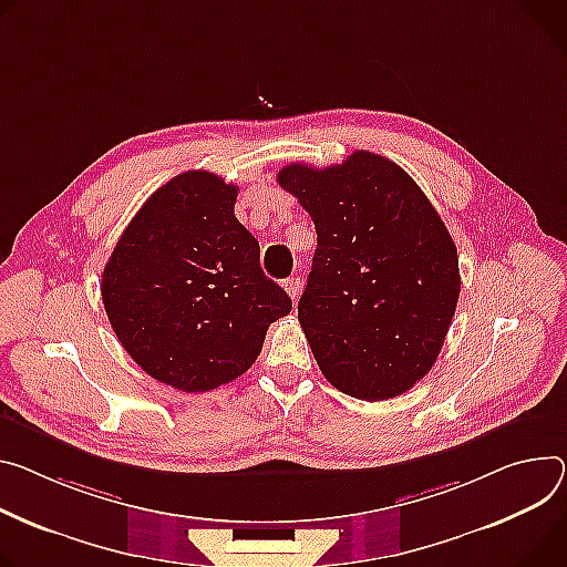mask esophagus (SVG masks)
<instances>
[{"mask_svg": "<svg viewBox=\"0 0 567 567\" xmlns=\"http://www.w3.org/2000/svg\"><path fill=\"white\" fill-rule=\"evenodd\" d=\"M282 287H285V291L289 293L291 300H298V296H300V291H302L300 278H287V280L282 282Z\"/></svg>", "mask_w": 567, "mask_h": 567, "instance_id": "esophagus-1", "label": "esophagus"}]
</instances>
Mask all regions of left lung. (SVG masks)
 Listing matches in <instances>:
<instances>
[{"label": "left lung", "instance_id": "8db88e82", "mask_svg": "<svg viewBox=\"0 0 567 567\" xmlns=\"http://www.w3.org/2000/svg\"><path fill=\"white\" fill-rule=\"evenodd\" d=\"M317 228L298 321L326 380L389 400L423 380L443 348L461 278L456 246L404 169L371 151L278 174Z\"/></svg>", "mask_w": 567, "mask_h": 567}]
</instances>
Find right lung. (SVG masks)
<instances>
[{
  "instance_id": "add662e5",
  "label": "right lung",
  "mask_w": 567,
  "mask_h": 567,
  "mask_svg": "<svg viewBox=\"0 0 567 567\" xmlns=\"http://www.w3.org/2000/svg\"><path fill=\"white\" fill-rule=\"evenodd\" d=\"M235 200L237 187L210 172L178 174L146 198L101 278L120 343L178 391H210L246 373L269 326L291 312Z\"/></svg>"
}]
</instances>
